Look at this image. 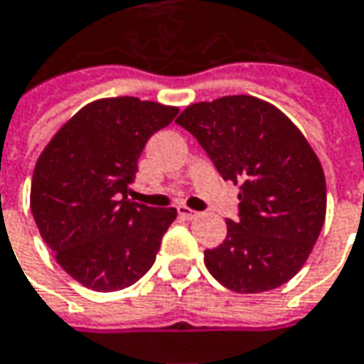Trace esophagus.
I'll return each mask as SVG.
<instances>
[{
    "label": "esophagus",
    "instance_id": "esophagus-1",
    "mask_svg": "<svg viewBox=\"0 0 364 364\" xmlns=\"http://www.w3.org/2000/svg\"><path fill=\"white\" fill-rule=\"evenodd\" d=\"M177 213H179V217L181 219H187V221H191V219H195L197 217V211H193V209H189V207H185V205H179L177 207Z\"/></svg>",
    "mask_w": 364,
    "mask_h": 364
}]
</instances>
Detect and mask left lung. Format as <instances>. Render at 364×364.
Segmentation results:
<instances>
[{
    "mask_svg": "<svg viewBox=\"0 0 364 364\" xmlns=\"http://www.w3.org/2000/svg\"><path fill=\"white\" fill-rule=\"evenodd\" d=\"M177 123L225 181L241 183L239 221L227 219V237L205 251V267L235 293L285 285L325 223L327 183L317 153L283 111L253 95L193 103Z\"/></svg>",
    "mask_w": 364,
    "mask_h": 364,
    "instance_id": "1",
    "label": "left lung"
}]
</instances>
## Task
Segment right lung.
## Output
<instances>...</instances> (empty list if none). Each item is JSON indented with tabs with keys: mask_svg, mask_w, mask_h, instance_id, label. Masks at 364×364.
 Listing matches in <instances>:
<instances>
[{
	"mask_svg": "<svg viewBox=\"0 0 364 364\" xmlns=\"http://www.w3.org/2000/svg\"><path fill=\"white\" fill-rule=\"evenodd\" d=\"M177 107L137 97L97 99L79 109L41 151L29 205L61 269L111 293L139 281L155 263L177 209L127 199L137 161Z\"/></svg>",
	"mask_w": 364,
	"mask_h": 364,
	"instance_id": "right-lung-1",
	"label": "right lung"
}]
</instances>
